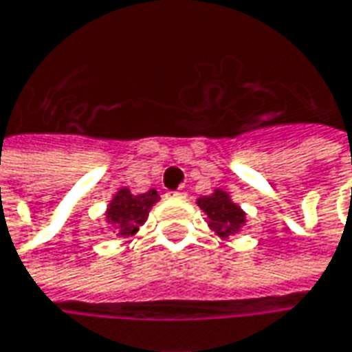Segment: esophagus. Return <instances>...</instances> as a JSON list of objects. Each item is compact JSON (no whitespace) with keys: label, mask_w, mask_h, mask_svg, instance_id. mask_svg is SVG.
Returning <instances> with one entry per match:
<instances>
[{"label":"esophagus","mask_w":352,"mask_h":352,"mask_svg":"<svg viewBox=\"0 0 352 352\" xmlns=\"http://www.w3.org/2000/svg\"><path fill=\"white\" fill-rule=\"evenodd\" d=\"M167 196H169V198H186V195L183 190H169Z\"/></svg>","instance_id":"obj_1"}]
</instances>
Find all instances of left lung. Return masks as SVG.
I'll return each mask as SVG.
<instances>
[{
	"mask_svg": "<svg viewBox=\"0 0 352 352\" xmlns=\"http://www.w3.org/2000/svg\"><path fill=\"white\" fill-rule=\"evenodd\" d=\"M198 206L208 216V223L217 235H235L245 223V212L231 202V198L223 190H216L214 195L198 198Z\"/></svg>",
	"mask_w": 352,
	"mask_h": 352,
	"instance_id": "1",
	"label": "left lung"
}]
</instances>
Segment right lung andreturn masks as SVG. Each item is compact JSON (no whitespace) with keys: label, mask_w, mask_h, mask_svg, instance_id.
Returning <instances> with one entry per match:
<instances>
[{"label":"right lung","mask_w":352,"mask_h":352,"mask_svg":"<svg viewBox=\"0 0 352 352\" xmlns=\"http://www.w3.org/2000/svg\"><path fill=\"white\" fill-rule=\"evenodd\" d=\"M160 200L157 192L152 188L144 195H133L129 188H121L107 208V221L116 223L117 235H135L138 227L146 221L152 206Z\"/></svg>","instance_id":"obj_1"}]
</instances>
